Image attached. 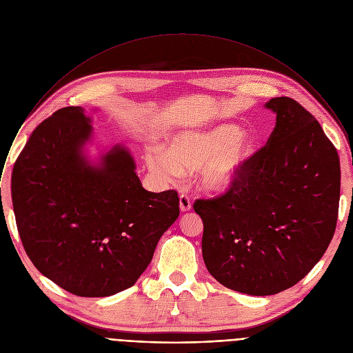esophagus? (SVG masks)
I'll use <instances>...</instances> for the list:
<instances>
[{"instance_id":"obj_1","label":"esophagus","mask_w":353,"mask_h":353,"mask_svg":"<svg viewBox=\"0 0 353 353\" xmlns=\"http://www.w3.org/2000/svg\"><path fill=\"white\" fill-rule=\"evenodd\" d=\"M191 210V199L187 194L180 195V211L181 212H188Z\"/></svg>"}]
</instances>
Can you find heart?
Instances as JSON below:
<instances>
[{"label":"heart","instance_id":"obj_1","mask_svg":"<svg viewBox=\"0 0 353 353\" xmlns=\"http://www.w3.org/2000/svg\"><path fill=\"white\" fill-rule=\"evenodd\" d=\"M256 152V143L243 137L240 127L225 124L207 131L176 135L166 152L154 149L145 155L152 176L170 183L199 170V187L211 194L232 190Z\"/></svg>","mask_w":353,"mask_h":353}]
</instances>
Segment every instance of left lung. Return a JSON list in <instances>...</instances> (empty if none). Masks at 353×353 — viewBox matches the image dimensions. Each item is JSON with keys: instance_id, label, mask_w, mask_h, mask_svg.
I'll list each match as a JSON object with an SVG mask.
<instances>
[{"instance_id": "8db88e82", "label": "left lung", "mask_w": 353, "mask_h": 353, "mask_svg": "<svg viewBox=\"0 0 353 353\" xmlns=\"http://www.w3.org/2000/svg\"><path fill=\"white\" fill-rule=\"evenodd\" d=\"M265 108L276 114L275 128L239 183L192 205L204 222L210 274L253 296L296 285L320 261L335 232L341 191L336 149L316 117L286 96Z\"/></svg>"}]
</instances>
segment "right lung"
I'll return each mask as SVG.
<instances>
[{
    "mask_svg": "<svg viewBox=\"0 0 353 353\" xmlns=\"http://www.w3.org/2000/svg\"><path fill=\"white\" fill-rule=\"evenodd\" d=\"M90 138L82 108L57 110L22 149L11 192L33 265L72 294L105 297L131 288L146 270L179 218V194L146 191L120 145L89 165L82 148Z\"/></svg>",
    "mask_w": 353,
    "mask_h": 353,
    "instance_id": "add662e5",
    "label": "right lung"
}]
</instances>
